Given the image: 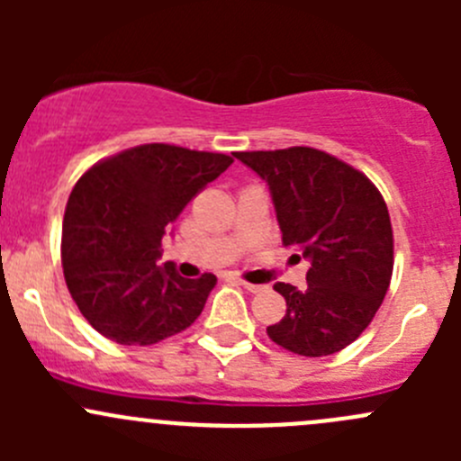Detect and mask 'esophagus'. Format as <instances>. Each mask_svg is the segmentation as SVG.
Listing matches in <instances>:
<instances>
[{
	"mask_svg": "<svg viewBox=\"0 0 461 461\" xmlns=\"http://www.w3.org/2000/svg\"><path fill=\"white\" fill-rule=\"evenodd\" d=\"M239 283H240V285H243L248 292H260V290H263V285H257V283H248V281H239Z\"/></svg>",
	"mask_w": 461,
	"mask_h": 461,
	"instance_id": "obj_1",
	"label": "esophagus"
}]
</instances>
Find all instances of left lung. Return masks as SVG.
<instances>
[{
    "instance_id": "obj_1",
    "label": "left lung",
    "mask_w": 461,
    "mask_h": 461,
    "mask_svg": "<svg viewBox=\"0 0 461 461\" xmlns=\"http://www.w3.org/2000/svg\"><path fill=\"white\" fill-rule=\"evenodd\" d=\"M236 158L267 183L283 245L301 248L310 263L308 287L274 285L287 310L267 328L269 339L303 357L343 350L368 328L393 276V227L379 189L319 149Z\"/></svg>"
}]
</instances>
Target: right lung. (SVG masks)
Listing matches in <instances>:
<instances>
[{"label":"right lung","instance_id":"add662e5","mask_svg":"<svg viewBox=\"0 0 461 461\" xmlns=\"http://www.w3.org/2000/svg\"><path fill=\"white\" fill-rule=\"evenodd\" d=\"M231 158L142 144L97 162L68 196L62 265L68 292L102 337L151 346L201 317L213 274L185 278L160 265L162 236Z\"/></svg>","mask_w":461,"mask_h":461}]
</instances>
